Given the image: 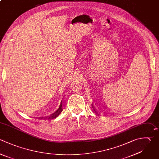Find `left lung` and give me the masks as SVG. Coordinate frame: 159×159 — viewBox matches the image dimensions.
<instances>
[{"label":"left lung","instance_id":"obj_1","mask_svg":"<svg viewBox=\"0 0 159 159\" xmlns=\"http://www.w3.org/2000/svg\"><path fill=\"white\" fill-rule=\"evenodd\" d=\"M92 107H93V109H94V111H95V112H96V110H95V109H94V106H93V105H92Z\"/></svg>","mask_w":159,"mask_h":159}]
</instances>
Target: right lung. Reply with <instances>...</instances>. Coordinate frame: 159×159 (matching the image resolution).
I'll list each match as a JSON object with an SVG mask.
<instances>
[{"mask_svg": "<svg viewBox=\"0 0 159 159\" xmlns=\"http://www.w3.org/2000/svg\"><path fill=\"white\" fill-rule=\"evenodd\" d=\"M62 111H63L62 103H61V104H60V106L59 108H58L54 113H53L52 114H51V115L49 116L48 117H46L45 119H54V118H56L57 117H58V116H59V114L62 112Z\"/></svg>", "mask_w": 159, "mask_h": 159, "instance_id": "add662e5", "label": "right lung"}]
</instances>
